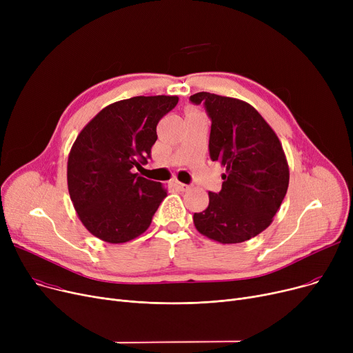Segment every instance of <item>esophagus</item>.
I'll return each instance as SVG.
<instances>
[{"label":"esophagus","mask_w":353,"mask_h":353,"mask_svg":"<svg viewBox=\"0 0 353 353\" xmlns=\"http://www.w3.org/2000/svg\"><path fill=\"white\" fill-rule=\"evenodd\" d=\"M172 184L173 186H176L179 190H189L190 189V186H188V184H184V183H180V181H177V180H172Z\"/></svg>","instance_id":"esophagus-1"}]
</instances>
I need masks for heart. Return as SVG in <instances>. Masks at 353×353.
<instances>
[{"instance_id":"heart-1","label":"heart","mask_w":353,"mask_h":353,"mask_svg":"<svg viewBox=\"0 0 353 353\" xmlns=\"http://www.w3.org/2000/svg\"><path fill=\"white\" fill-rule=\"evenodd\" d=\"M189 113H196V111H193V110H190V111H189Z\"/></svg>"}]
</instances>
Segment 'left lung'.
Instances as JSON below:
<instances>
[{"label":"left lung","instance_id":"1","mask_svg":"<svg viewBox=\"0 0 353 353\" xmlns=\"http://www.w3.org/2000/svg\"><path fill=\"white\" fill-rule=\"evenodd\" d=\"M212 120L209 152L226 167L219 193L209 192L206 210L194 213L196 229L219 243H242L270 226L289 186V165L272 127L249 103L196 92Z\"/></svg>","mask_w":353,"mask_h":353}]
</instances>
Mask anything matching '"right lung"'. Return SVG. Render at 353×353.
<instances>
[{
  "label": "right lung",
  "mask_w": 353,
  "mask_h": 353,
  "mask_svg": "<svg viewBox=\"0 0 353 353\" xmlns=\"http://www.w3.org/2000/svg\"><path fill=\"white\" fill-rule=\"evenodd\" d=\"M177 96L132 97L104 107L77 136L67 163L68 193L85 229L107 243L144 233L167 190L139 173L159 121Z\"/></svg>",
  "instance_id": "right-lung-1"
}]
</instances>
